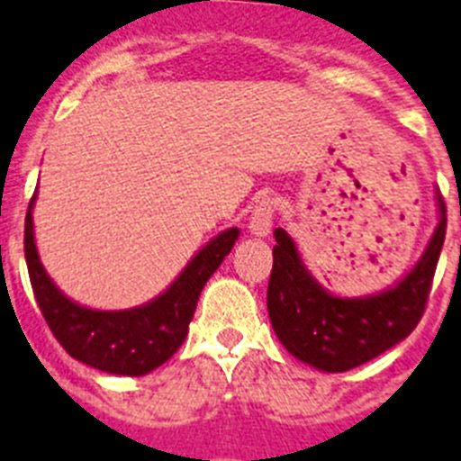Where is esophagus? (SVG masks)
<instances>
[{
  "label": "esophagus",
  "mask_w": 461,
  "mask_h": 461,
  "mask_svg": "<svg viewBox=\"0 0 461 461\" xmlns=\"http://www.w3.org/2000/svg\"><path fill=\"white\" fill-rule=\"evenodd\" d=\"M272 219H275V205H272V201L266 195L251 210L249 233L256 235V238H267L272 230Z\"/></svg>",
  "instance_id": "34e87169"
}]
</instances>
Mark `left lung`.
Wrapping results in <instances>:
<instances>
[{
	"label": "left lung",
	"mask_w": 461,
	"mask_h": 461,
	"mask_svg": "<svg viewBox=\"0 0 461 461\" xmlns=\"http://www.w3.org/2000/svg\"><path fill=\"white\" fill-rule=\"evenodd\" d=\"M438 210L441 221L413 270L397 286L367 297H337L325 291L307 272L291 235L276 228L267 312L286 351L323 372H348L406 339L425 313L446 240L441 195Z\"/></svg>",
	"instance_id": "obj_1"
}]
</instances>
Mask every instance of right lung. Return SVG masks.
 I'll return each instance as SVG.
<instances>
[{"label":"right lung","instance_id":"obj_1","mask_svg":"<svg viewBox=\"0 0 461 461\" xmlns=\"http://www.w3.org/2000/svg\"><path fill=\"white\" fill-rule=\"evenodd\" d=\"M34 198L24 217V258L41 313L64 351L89 367L120 376H142L164 365L185 341L198 295L233 249L238 228H228L207 242L152 303L124 312H94L71 303L41 266L32 226Z\"/></svg>","mask_w":461,"mask_h":461}]
</instances>
